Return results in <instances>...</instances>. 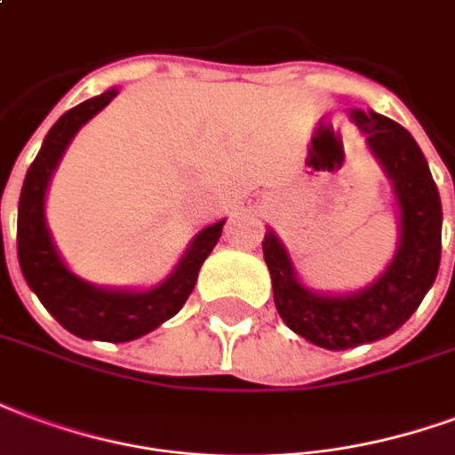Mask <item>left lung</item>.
Wrapping results in <instances>:
<instances>
[{
  "mask_svg": "<svg viewBox=\"0 0 455 455\" xmlns=\"http://www.w3.org/2000/svg\"><path fill=\"white\" fill-rule=\"evenodd\" d=\"M368 150L393 184L400 208V242L387 268L371 286L324 296L300 283L283 242L264 235V261L274 303L296 334L330 351L386 339L400 330L432 288L441 261V198L419 145L403 125L376 111H351Z\"/></svg>",
  "mask_w": 455,
  "mask_h": 455,
  "instance_id": "1",
  "label": "left lung"
}]
</instances>
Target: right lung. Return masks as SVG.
Segmentation results:
<instances>
[{
	"instance_id": "obj_1",
	"label": "right lung",
	"mask_w": 455,
	"mask_h": 455,
	"mask_svg": "<svg viewBox=\"0 0 455 455\" xmlns=\"http://www.w3.org/2000/svg\"><path fill=\"white\" fill-rule=\"evenodd\" d=\"M116 94L118 89H108L60 116L26 172L16 223V251L28 288L68 332L99 341L138 339L174 317L191 296L201 264L213 251L215 242L220 240L225 225V220H218L198 232L177 268L148 291L94 286L69 271L55 250L45 223V191L72 138L84 123L111 104Z\"/></svg>"
}]
</instances>
